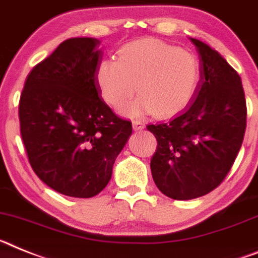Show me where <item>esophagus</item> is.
Returning <instances> with one entry per match:
<instances>
[{"label": "esophagus", "mask_w": 258, "mask_h": 258, "mask_svg": "<svg viewBox=\"0 0 258 258\" xmlns=\"http://www.w3.org/2000/svg\"><path fill=\"white\" fill-rule=\"evenodd\" d=\"M132 126H134V130H135V131H142V130L145 128V124L140 122V120H134V122H132Z\"/></svg>", "instance_id": "34e87169"}]
</instances>
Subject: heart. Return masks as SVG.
I'll return each mask as SVG.
<instances>
[{"label": "heart", "mask_w": 258, "mask_h": 258, "mask_svg": "<svg viewBox=\"0 0 258 258\" xmlns=\"http://www.w3.org/2000/svg\"><path fill=\"white\" fill-rule=\"evenodd\" d=\"M96 82L102 100L115 110H120L138 89L140 97L127 111L167 119L191 106L200 88L201 66L189 51L148 37L123 45L116 61L102 59Z\"/></svg>", "instance_id": "b5f03b06"}]
</instances>
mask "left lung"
I'll return each instance as SVG.
<instances>
[{"label":"left lung","mask_w":258,"mask_h":258,"mask_svg":"<svg viewBox=\"0 0 258 258\" xmlns=\"http://www.w3.org/2000/svg\"><path fill=\"white\" fill-rule=\"evenodd\" d=\"M201 57V84L191 106L169 123L149 124L157 149L152 176L174 200H191L225 180L240 151L247 104L239 74L209 45L191 39Z\"/></svg>","instance_id":"8db88e82"}]
</instances>
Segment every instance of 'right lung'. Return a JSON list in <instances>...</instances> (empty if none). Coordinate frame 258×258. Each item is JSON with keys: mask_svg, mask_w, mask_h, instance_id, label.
Returning <instances> with one entry per match:
<instances>
[{"mask_svg": "<svg viewBox=\"0 0 258 258\" xmlns=\"http://www.w3.org/2000/svg\"><path fill=\"white\" fill-rule=\"evenodd\" d=\"M100 41L59 44L27 76L19 100L21 135L36 175L54 191L88 199L104 189L132 134L131 120L100 97Z\"/></svg>", "mask_w": 258, "mask_h": 258, "instance_id": "add662e5", "label": "right lung"}]
</instances>
